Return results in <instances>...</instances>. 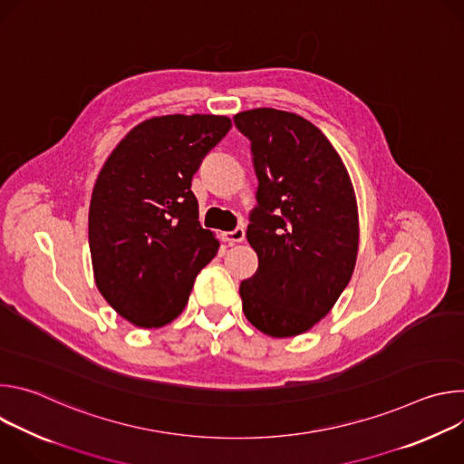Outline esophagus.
<instances>
[{"label":"esophagus","mask_w":464,"mask_h":464,"mask_svg":"<svg viewBox=\"0 0 464 464\" xmlns=\"http://www.w3.org/2000/svg\"><path fill=\"white\" fill-rule=\"evenodd\" d=\"M244 238H246V229H244V227H237L235 231H224V233H222V240L227 242L229 246L238 244V242H242Z\"/></svg>","instance_id":"obj_1"}]
</instances>
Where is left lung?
<instances>
[{
    "instance_id": "left-lung-1",
    "label": "left lung",
    "mask_w": 464,
    "mask_h": 464,
    "mask_svg": "<svg viewBox=\"0 0 464 464\" xmlns=\"http://www.w3.org/2000/svg\"><path fill=\"white\" fill-rule=\"evenodd\" d=\"M258 178L247 242L258 268L240 283L247 321L272 338L319 323L349 285L358 256V206L349 172L323 131L276 108L235 115Z\"/></svg>"
}]
</instances>
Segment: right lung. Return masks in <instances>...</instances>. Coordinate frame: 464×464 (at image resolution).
I'll return each mask as SVG.
<instances>
[{
    "instance_id": "right-lung-1",
    "label": "right lung",
    "mask_w": 464,
    "mask_h": 464,
    "mask_svg": "<svg viewBox=\"0 0 464 464\" xmlns=\"http://www.w3.org/2000/svg\"><path fill=\"white\" fill-rule=\"evenodd\" d=\"M231 119L152 117L131 128L102 165L90 202L93 277L126 321L158 328L176 319L220 242L198 220L194 172Z\"/></svg>"
}]
</instances>
